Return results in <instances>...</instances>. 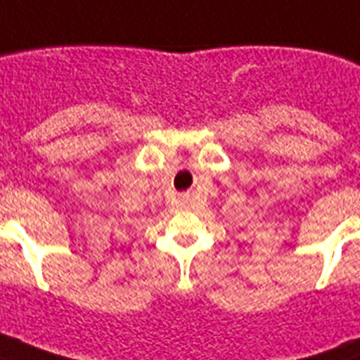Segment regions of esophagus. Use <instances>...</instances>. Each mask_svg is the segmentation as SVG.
<instances>
[{
  "mask_svg": "<svg viewBox=\"0 0 360 360\" xmlns=\"http://www.w3.org/2000/svg\"><path fill=\"white\" fill-rule=\"evenodd\" d=\"M181 200H183V202H186V194H181Z\"/></svg>",
  "mask_w": 360,
  "mask_h": 360,
  "instance_id": "esophagus-1",
  "label": "esophagus"
}]
</instances>
